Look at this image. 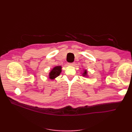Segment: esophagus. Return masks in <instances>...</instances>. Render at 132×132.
I'll return each mask as SVG.
<instances>
[{
    "instance_id": "obj_1",
    "label": "esophagus",
    "mask_w": 132,
    "mask_h": 132,
    "mask_svg": "<svg viewBox=\"0 0 132 132\" xmlns=\"http://www.w3.org/2000/svg\"><path fill=\"white\" fill-rule=\"evenodd\" d=\"M68 65H74V63H68Z\"/></svg>"
}]
</instances>
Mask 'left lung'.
<instances>
[{"mask_svg":"<svg viewBox=\"0 0 132 132\" xmlns=\"http://www.w3.org/2000/svg\"><path fill=\"white\" fill-rule=\"evenodd\" d=\"M87 74V73H86V70H85V71H84V73H83V75L84 76H85V75H86Z\"/></svg>","mask_w":132,"mask_h":132,"instance_id":"8db88e82","label":"left lung"}]
</instances>
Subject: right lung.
I'll return each instance as SVG.
<instances>
[{"label":"right lung","instance_id":"right-lung-1","mask_svg":"<svg viewBox=\"0 0 132 132\" xmlns=\"http://www.w3.org/2000/svg\"><path fill=\"white\" fill-rule=\"evenodd\" d=\"M61 69L62 67L61 66H57L54 67L50 73V78L53 79L57 77L61 73Z\"/></svg>","mask_w":132,"mask_h":132}]
</instances>
